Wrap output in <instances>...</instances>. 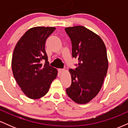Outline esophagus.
Segmentation results:
<instances>
[{"mask_svg":"<svg viewBox=\"0 0 128 128\" xmlns=\"http://www.w3.org/2000/svg\"><path fill=\"white\" fill-rule=\"evenodd\" d=\"M58 72H59L60 74H62L64 72V69H58Z\"/></svg>","mask_w":128,"mask_h":128,"instance_id":"1","label":"esophagus"}]
</instances>
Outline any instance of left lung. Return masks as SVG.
<instances>
[{
  "label": "left lung",
  "instance_id": "left-lung-1",
  "mask_svg": "<svg viewBox=\"0 0 128 128\" xmlns=\"http://www.w3.org/2000/svg\"><path fill=\"white\" fill-rule=\"evenodd\" d=\"M72 44V56L78 60L75 70L70 68L71 86L68 96L79 104L88 103L100 90L108 68L106 49L98 34L82 26L65 28Z\"/></svg>",
  "mask_w": 128,
  "mask_h": 128
}]
</instances>
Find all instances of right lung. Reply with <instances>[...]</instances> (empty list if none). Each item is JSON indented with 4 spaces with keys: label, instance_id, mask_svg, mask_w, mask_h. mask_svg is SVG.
Wrapping results in <instances>:
<instances>
[{
    "label": "right lung",
    "instance_id": "1",
    "mask_svg": "<svg viewBox=\"0 0 128 128\" xmlns=\"http://www.w3.org/2000/svg\"><path fill=\"white\" fill-rule=\"evenodd\" d=\"M54 27L36 26L29 29L20 38L13 52V75L23 93L31 99L47 94L58 70L49 66L45 42ZM42 60H45L44 64Z\"/></svg>",
    "mask_w": 128,
    "mask_h": 128
}]
</instances>
